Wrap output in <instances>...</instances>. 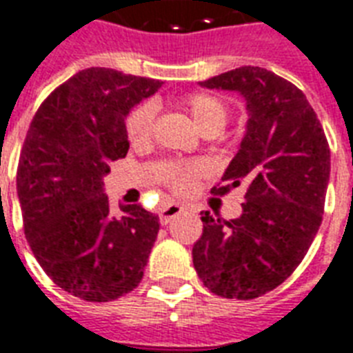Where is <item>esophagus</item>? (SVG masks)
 <instances>
[{
    "label": "esophagus",
    "mask_w": 353,
    "mask_h": 353,
    "mask_svg": "<svg viewBox=\"0 0 353 353\" xmlns=\"http://www.w3.org/2000/svg\"><path fill=\"white\" fill-rule=\"evenodd\" d=\"M187 207L181 205V203H176V201H170L168 205H165L163 209H161V212H159V220H161V224L166 225L168 222H170L174 216H177V214H181L183 211H185Z\"/></svg>",
    "instance_id": "1"
}]
</instances>
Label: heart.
Masks as SVG:
<instances>
[{
    "label": "heart",
    "mask_w": 353,
    "mask_h": 353,
    "mask_svg": "<svg viewBox=\"0 0 353 353\" xmlns=\"http://www.w3.org/2000/svg\"><path fill=\"white\" fill-rule=\"evenodd\" d=\"M185 111L194 120L201 133H216L219 134L225 128V123L230 120V107L216 96L205 92L190 94L183 99ZM128 137L131 144L137 148L148 146L153 139L155 131V105L142 103L129 114L128 122ZM203 174V166L200 163L185 165V163H166L159 177L161 181H165L174 192H188L194 187L196 177Z\"/></svg>",
    "instance_id": "heart-1"
}]
</instances>
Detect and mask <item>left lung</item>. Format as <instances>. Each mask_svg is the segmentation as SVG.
Segmentation results:
<instances>
[{"label": "left lung", "instance_id": "left-lung-1", "mask_svg": "<svg viewBox=\"0 0 353 353\" xmlns=\"http://www.w3.org/2000/svg\"><path fill=\"white\" fill-rule=\"evenodd\" d=\"M200 85L246 101L244 139L222 176L225 185L211 190L224 196L246 183V201L230 222L201 212L192 263L211 292L254 300L283 283L307 254L322 224L330 146L302 90L274 72L242 66Z\"/></svg>", "mask_w": 353, "mask_h": 353}]
</instances>
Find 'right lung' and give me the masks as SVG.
<instances>
[{
	"instance_id": "obj_1",
	"label": "right lung",
	"mask_w": 353,
	"mask_h": 353,
	"mask_svg": "<svg viewBox=\"0 0 353 353\" xmlns=\"http://www.w3.org/2000/svg\"><path fill=\"white\" fill-rule=\"evenodd\" d=\"M161 81L87 68L44 99L21 148L16 188L23 231L39 265L61 289L111 302L139 287L159 216L103 192L112 161L128 155L125 118Z\"/></svg>"
}]
</instances>
